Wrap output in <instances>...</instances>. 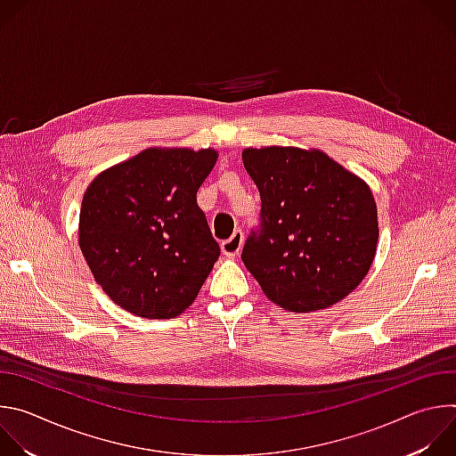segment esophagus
Returning a JSON list of instances; mask_svg holds the SVG:
<instances>
[{"instance_id": "34e87169", "label": "esophagus", "mask_w": 456, "mask_h": 456, "mask_svg": "<svg viewBox=\"0 0 456 456\" xmlns=\"http://www.w3.org/2000/svg\"><path fill=\"white\" fill-rule=\"evenodd\" d=\"M241 243H243V232H241V229H236V231L232 232V236L222 243V252H224L227 257L238 256V252L241 250Z\"/></svg>"}]
</instances>
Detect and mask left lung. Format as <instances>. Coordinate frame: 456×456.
<instances>
[{
  "instance_id": "obj_1",
  "label": "left lung",
  "mask_w": 456,
  "mask_h": 456,
  "mask_svg": "<svg viewBox=\"0 0 456 456\" xmlns=\"http://www.w3.org/2000/svg\"><path fill=\"white\" fill-rule=\"evenodd\" d=\"M262 211L241 259L265 296L292 312L346 297L368 274L379 225L370 187L322 151L245 150Z\"/></svg>"
}]
</instances>
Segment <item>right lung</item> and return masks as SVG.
Segmentation results:
<instances>
[{
  "label": "right lung",
  "instance_id": "1",
  "mask_svg": "<svg viewBox=\"0 0 456 456\" xmlns=\"http://www.w3.org/2000/svg\"><path fill=\"white\" fill-rule=\"evenodd\" d=\"M215 150H146L86 189L79 245L102 290L148 319L182 314L220 256L197 191Z\"/></svg>",
  "mask_w": 456,
  "mask_h": 456
}]
</instances>
